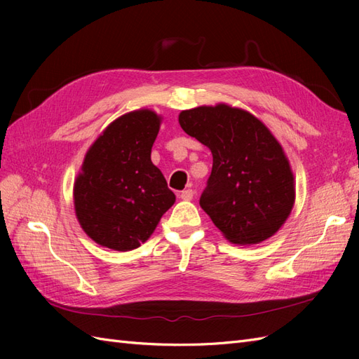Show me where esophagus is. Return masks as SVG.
Returning a JSON list of instances; mask_svg holds the SVG:
<instances>
[{
	"mask_svg": "<svg viewBox=\"0 0 359 359\" xmlns=\"http://www.w3.org/2000/svg\"><path fill=\"white\" fill-rule=\"evenodd\" d=\"M193 194H194V191H193L191 189H187V190H182V191H181L180 198H181L182 201H191V199H193Z\"/></svg>",
	"mask_w": 359,
	"mask_h": 359,
	"instance_id": "1",
	"label": "esophagus"
}]
</instances>
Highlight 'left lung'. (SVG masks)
Segmentation results:
<instances>
[{
	"mask_svg": "<svg viewBox=\"0 0 359 359\" xmlns=\"http://www.w3.org/2000/svg\"><path fill=\"white\" fill-rule=\"evenodd\" d=\"M180 126L212 153L202 210L233 244H257L289 217L295 187L289 161L256 116L227 104L180 114Z\"/></svg>",
	"mask_w": 359,
	"mask_h": 359,
	"instance_id": "left-lung-1",
	"label": "left lung"
}]
</instances>
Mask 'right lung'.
<instances>
[{"label":"right lung","instance_id":"right-lung-1","mask_svg":"<svg viewBox=\"0 0 359 359\" xmlns=\"http://www.w3.org/2000/svg\"><path fill=\"white\" fill-rule=\"evenodd\" d=\"M158 128L160 118L153 111L126 114L86 153L74 182V210L97 244L118 252L137 248L175 202L151 161Z\"/></svg>","mask_w":359,"mask_h":359}]
</instances>
